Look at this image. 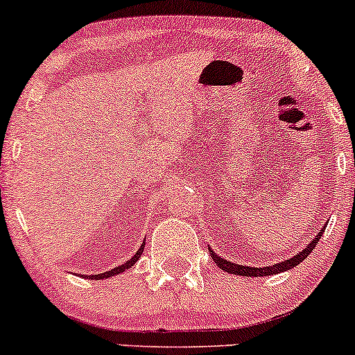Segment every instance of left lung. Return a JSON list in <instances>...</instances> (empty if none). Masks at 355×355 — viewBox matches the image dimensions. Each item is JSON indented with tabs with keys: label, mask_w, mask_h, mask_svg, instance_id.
<instances>
[{
	"label": "left lung",
	"mask_w": 355,
	"mask_h": 355,
	"mask_svg": "<svg viewBox=\"0 0 355 355\" xmlns=\"http://www.w3.org/2000/svg\"><path fill=\"white\" fill-rule=\"evenodd\" d=\"M325 229H322L319 234H317L315 239H312V242L309 243L307 247L304 248L302 252H299V254L292 257V259L288 260H284V262L280 263H275V266H268V267H248V266H239V263H234V262H229V260L222 259V257H218L215 254L214 250L209 247V252L211 255V259H214V262L217 263V266L222 268V270L229 272V274H235V275H245V277H266V275H274V274H280V272L284 270H288V268H294L295 266H299L300 262H302L304 259H307L309 255H311V252L315 248L317 242H319L322 234H324Z\"/></svg>",
	"instance_id": "left-lung-1"
}]
</instances>
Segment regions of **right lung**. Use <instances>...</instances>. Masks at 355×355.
<instances>
[{
	"mask_svg": "<svg viewBox=\"0 0 355 355\" xmlns=\"http://www.w3.org/2000/svg\"><path fill=\"white\" fill-rule=\"evenodd\" d=\"M144 248H145V243H141V247L138 248V250H137V254L133 255L132 259H130V260H126V262L123 263V266H118V267H115V268H112V270H108V272H103V274H98V275H87V279H92V280L107 279V277L116 275V274H120V272L126 270V268L133 267V266H135V262H138V259H140V255H141V252H144Z\"/></svg>",
	"mask_w": 355,
	"mask_h": 355,
	"instance_id": "1",
	"label": "right lung"
}]
</instances>
